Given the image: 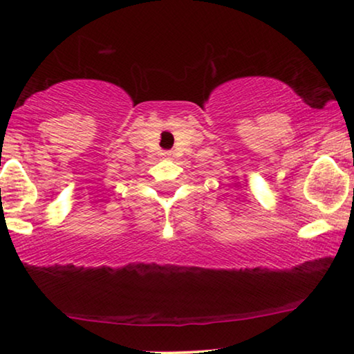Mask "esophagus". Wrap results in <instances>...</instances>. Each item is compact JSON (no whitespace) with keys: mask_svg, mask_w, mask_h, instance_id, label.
Segmentation results:
<instances>
[{"mask_svg":"<svg viewBox=\"0 0 354 354\" xmlns=\"http://www.w3.org/2000/svg\"><path fill=\"white\" fill-rule=\"evenodd\" d=\"M163 156H165V157H170V156H171V152H163Z\"/></svg>","mask_w":354,"mask_h":354,"instance_id":"obj_1","label":"esophagus"}]
</instances>
